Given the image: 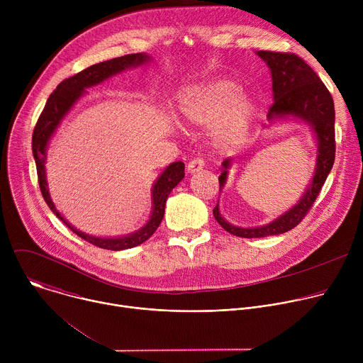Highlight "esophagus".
<instances>
[{"mask_svg": "<svg viewBox=\"0 0 363 363\" xmlns=\"http://www.w3.org/2000/svg\"><path fill=\"white\" fill-rule=\"evenodd\" d=\"M203 167H205L203 161H202L201 158H195V160H192V161L188 164L186 169H188V172H189V174H195V172H198V171L203 169Z\"/></svg>", "mask_w": 363, "mask_h": 363, "instance_id": "obj_1", "label": "esophagus"}]
</instances>
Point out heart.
Returning a JSON list of instances; mask_svg holds the SVG:
<instances>
[{
	"mask_svg": "<svg viewBox=\"0 0 363 363\" xmlns=\"http://www.w3.org/2000/svg\"><path fill=\"white\" fill-rule=\"evenodd\" d=\"M184 123L213 126L217 146L228 147L247 139L257 116L255 103L233 80L218 79L184 89L177 99Z\"/></svg>",
	"mask_w": 363,
	"mask_h": 363,
	"instance_id": "1",
	"label": "heart"
}]
</instances>
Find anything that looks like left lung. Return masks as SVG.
I'll list each match as a JSON object with an SVG mask.
<instances>
[{
	"label": "left lung",
	"instance_id": "8db88e82",
	"mask_svg": "<svg viewBox=\"0 0 363 363\" xmlns=\"http://www.w3.org/2000/svg\"><path fill=\"white\" fill-rule=\"evenodd\" d=\"M270 72L273 82V100L267 119L269 126L283 121L303 122L312 129L316 139V168L313 177L303 192L301 198L286 213L258 227H238L228 223L220 213L217 203L213 214L218 224L233 235L242 238H262L267 235H279L294 228L312 208L332 167L335 162V105L333 99L319 79L303 59L293 53H276V51H257ZM233 160L223 162V171L218 178L220 192L227 184L228 169Z\"/></svg>",
	"mask_w": 363,
	"mask_h": 363
}]
</instances>
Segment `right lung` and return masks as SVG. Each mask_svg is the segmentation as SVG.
<instances>
[{
  "instance_id": "obj_1",
  "label": "right lung",
  "mask_w": 363,
  "mask_h": 363,
  "mask_svg": "<svg viewBox=\"0 0 363 363\" xmlns=\"http://www.w3.org/2000/svg\"><path fill=\"white\" fill-rule=\"evenodd\" d=\"M152 60V57L146 53H136V55H126L122 57H116L112 60L101 62L97 65H93L80 73L63 80L56 90L50 94L47 99L45 106L37 121V125L34 128L33 133V157L35 160L37 167V175H38V184L43 194L44 201L47 202L48 208L55 213L73 233H76L83 240L89 241L90 244L105 248V250H113L121 251L126 248L136 247L142 242H145L157 228L160 227L164 214H165V203L171 194V191L184 179L185 177V165L184 162H172L168 165L162 174L157 178L155 184L152 185V211L149 216V220L143 227H140L138 231L121 235V237H96L86 234L74 225H72L63 216L57 211L56 205L50 196L48 185H47V174H45V157H47V146L50 143L51 136L55 135L57 128L60 126L62 121L66 118V115L70 112V109L79 101L82 96L86 94V89L93 87L96 84H100L101 82L108 80L109 77L119 74L125 72L126 69H136L139 66L147 65Z\"/></svg>"
}]
</instances>
